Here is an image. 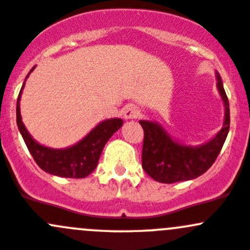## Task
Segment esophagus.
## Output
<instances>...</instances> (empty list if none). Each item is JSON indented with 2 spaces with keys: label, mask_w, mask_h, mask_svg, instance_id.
I'll return each instance as SVG.
<instances>
[{
  "label": "esophagus",
  "mask_w": 250,
  "mask_h": 250,
  "mask_svg": "<svg viewBox=\"0 0 250 250\" xmlns=\"http://www.w3.org/2000/svg\"><path fill=\"white\" fill-rule=\"evenodd\" d=\"M140 114L141 110L136 104H127V106H125L124 109H123V117H124L125 120L136 119Z\"/></svg>",
  "instance_id": "obj_1"
}]
</instances>
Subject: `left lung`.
Returning <instances> with one entry per match:
<instances>
[{"instance_id":"obj_1","label":"left lung","mask_w":250,"mask_h":250,"mask_svg":"<svg viewBox=\"0 0 250 250\" xmlns=\"http://www.w3.org/2000/svg\"><path fill=\"white\" fill-rule=\"evenodd\" d=\"M215 78L224 104V123L217 135L208 142L190 146L172 138L158 122L140 120L144 130L142 167L154 181L167 184L191 181L205 173L219 155L230 128V108L218 72H215Z\"/></svg>"}]
</instances>
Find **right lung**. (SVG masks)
<instances>
[{
  "label": "right lung",
  "instance_id": "add662e5",
  "mask_svg": "<svg viewBox=\"0 0 250 250\" xmlns=\"http://www.w3.org/2000/svg\"><path fill=\"white\" fill-rule=\"evenodd\" d=\"M35 68L36 66L31 68L25 82ZM25 82L17 101V125L32 158L43 171L53 176L65 177V178H84L89 176L97 167L99 159L108 140L123 126L124 123L123 119L110 118V119L102 120L79 142L67 148L56 149L45 146L33 140L22 123L20 100H21Z\"/></svg>",
  "mask_w": 250,
  "mask_h": 250
}]
</instances>
